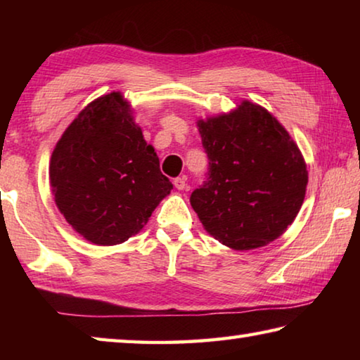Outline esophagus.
Wrapping results in <instances>:
<instances>
[{
	"instance_id": "obj_1",
	"label": "esophagus",
	"mask_w": 360,
	"mask_h": 360,
	"mask_svg": "<svg viewBox=\"0 0 360 360\" xmlns=\"http://www.w3.org/2000/svg\"><path fill=\"white\" fill-rule=\"evenodd\" d=\"M173 184H174L176 188H178V191H186V188H187V182H186L184 176H182V178H176L173 181Z\"/></svg>"
}]
</instances>
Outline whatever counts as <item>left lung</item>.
Listing matches in <instances>:
<instances>
[{
	"mask_svg": "<svg viewBox=\"0 0 360 360\" xmlns=\"http://www.w3.org/2000/svg\"><path fill=\"white\" fill-rule=\"evenodd\" d=\"M197 127L210 172L191 205L205 230L235 251L279 238L300 211L308 184L307 163L288 130L248 100Z\"/></svg>",
	"mask_w": 360,
	"mask_h": 360,
	"instance_id": "left-lung-1",
	"label": "left lung"
}]
</instances>
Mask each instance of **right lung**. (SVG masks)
Masks as SVG:
<instances>
[{"label":"right lung","mask_w":360,"mask_h":360,"mask_svg":"<svg viewBox=\"0 0 360 360\" xmlns=\"http://www.w3.org/2000/svg\"><path fill=\"white\" fill-rule=\"evenodd\" d=\"M49 179L66 222L98 246L136 235L173 188L120 92L77 114L52 152Z\"/></svg>","instance_id":"add662e5"}]
</instances>
